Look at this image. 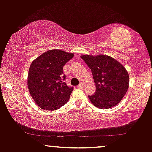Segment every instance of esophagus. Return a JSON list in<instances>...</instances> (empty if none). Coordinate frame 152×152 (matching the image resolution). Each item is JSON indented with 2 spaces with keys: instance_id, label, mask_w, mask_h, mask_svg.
<instances>
[{
  "instance_id": "34e87169",
  "label": "esophagus",
  "mask_w": 152,
  "mask_h": 152,
  "mask_svg": "<svg viewBox=\"0 0 152 152\" xmlns=\"http://www.w3.org/2000/svg\"><path fill=\"white\" fill-rule=\"evenodd\" d=\"M78 87L79 88H83L84 87V85H83V83H80L79 85L78 86Z\"/></svg>"
}]
</instances>
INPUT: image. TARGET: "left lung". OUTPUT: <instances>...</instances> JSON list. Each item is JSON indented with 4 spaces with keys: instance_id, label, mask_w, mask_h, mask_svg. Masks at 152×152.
Listing matches in <instances>:
<instances>
[{
    "instance_id": "8db88e82",
    "label": "left lung",
    "mask_w": 152,
    "mask_h": 152,
    "mask_svg": "<svg viewBox=\"0 0 152 152\" xmlns=\"http://www.w3.org/2000/svg\"><path fill=\"white\" fill-rule=\"evenodd\" d=\"M91 69L96 91L89 96L91 102L100 109H108L121 101L129 88V74L125 67L107 55L81 56Z\"/></svg>"
}]
</instances>
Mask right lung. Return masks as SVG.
Listing matches in <instances>:
<instances>
[{"mask_svg":"<svg viewBox=\"0 0 152 152\" xmlns=\"http://www.w3.org/2000/svg\"><path fill=\"white\" fill-rule=\"evenodd\" d=\"M74 54L51 49L31 64L27 86L35 103L44 110H54L68 102L74 88L64 82L63 67Z\"/></svg>","mask_w":152,"mask_h":152,"instance_id":"1","label":"right lung"}]
</instances>
